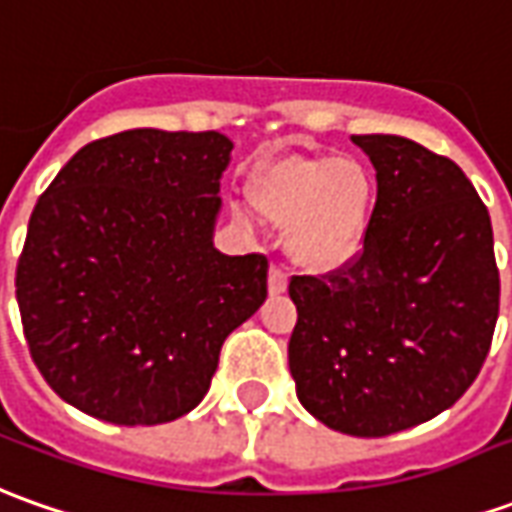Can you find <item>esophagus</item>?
Here are the masks:
<instances>
[{
	"label": "esophagus",
	"instance_id": "obj_1",
	"mask_svg": "<svg viewBox=\"0 0 512 512\" xmlns=\"http://www.w3.org/2000/svg\"><path fill=\"white\" fill-rule=\"evenodd\" d=\"M285 288H288V277H285V271L277 269V266H271V271H269V294H271V297H277V294H285Z\"/></svg>",
	"mask_w": 512,
	"mask_h": 512
}]
</instances>
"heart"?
<instances>
[{"label":"heart","mask_w":512,"mask_h":512,"mask_svg":"<svg viewBox=\"0 0 512 512\" xmlns=\"http://www.w3.org/2000/svg\"><path fill=\"white\" fill-rule=\"evenodd\" d=\"M257 215L285 227V255L302 271L330 274L350 266L370 235L375 179L367 165L333 154H285L246 176Z\"/></svg>","instance_id":"b5f03b06"}]
</instances>
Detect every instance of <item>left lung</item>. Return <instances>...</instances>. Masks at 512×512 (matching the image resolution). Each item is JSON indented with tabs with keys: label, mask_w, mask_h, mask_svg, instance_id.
Wrapping results in <instances>:
<instances>
[{
	"label": "left lung",
	"mask_w": 512,
	"mask_h": 512,
	"mask_svg": "<svg viewBox=\"0 0 512 512\" xmlns=\"http://www.w3.org/2000/svg\"><path fill=\"white\" fill-rule=\"evenodd\" d=\"M378 182L361 255L291 277L297 398L328 429L387 437L460 401L499 319L488 207L451 159L395 134L353 137Z\"/></svg>",
	"instance_id": "1"
}]
</instances>
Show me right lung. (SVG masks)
<instances>
[{"label":"right lung","instance_id":"obj_1","mask_svg":"<svg viewBox=\"0 0 512 512\" xmlns=\"http://www.w3.org/2000/svg\"><path fill=\"white\" fill-rule=\"evenodd\" d=\"M232 142L131 128L38 198L16 266L24 339L66 403L117 426L196 409L221 344L266 300L269 260L212 243Z\"/></svg>","mask_w":512,"mask_h":512}]
</instances>
